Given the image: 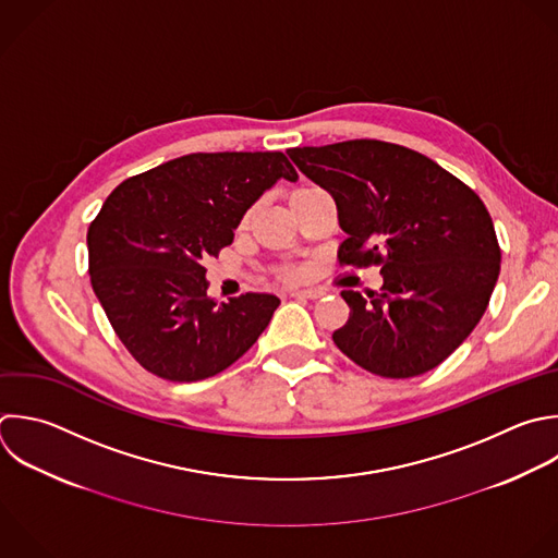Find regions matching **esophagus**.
I'll list each match as a JSON object with an SVG mask.
<instances>
[{
	"label": "esophagus",
	"instance_id": "1",
	"mask_svg": "<svg viewBox=\"0 0 558 558\" xmlns=\"http://www.w3.org/2000/svg\"><path fill=\"white\" fill-rule=\"evenodd\" d=\"M323 292L318 290H292L290 296H299V299H318Z\"/></svg>",
	"mask_w": 558,
	"mask_h": 558
}]
</instances>
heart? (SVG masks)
Returning a JSON list of instances; mask_svg holds the SVG:
<instances>
[{"label": "heart", "mask_w": 558, "mask_h": 558, "mask_svg": "<svg viewBox=\"0 0 558 558\" xmlns=\"http://www.w3.org/2000/svg\"><path fill=\"white\" fill-rule=\"evenodd\" d=\"M314 192H318V187H296V190L290 194V205H294L296 201H301V198H305V196H310V194H314ZM248 218H251V214H246L244 222H248ZM294 275H299V272H296V270H290V272H288V277H294Z\"/></svg>", "instance_id": "heart-1"}]
</instances>
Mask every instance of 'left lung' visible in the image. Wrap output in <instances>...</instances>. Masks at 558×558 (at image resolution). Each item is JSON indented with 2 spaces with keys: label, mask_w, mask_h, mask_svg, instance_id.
Masks as SVG:
<instances>
[{
  "label": "left lung",
  "mask_w": 558,
  "mask_h": 558,
  "mask_svg": "<svg viewBox=\"0 0 558 558\" xmlns=\"http://www.w3.org/2000/svg\"><path fill=\"white\" fill-rule=\"evenodd\" d=\"M336 201L340 264H381L379 292L342 290L336 347L362 368L414 377L449 357L480 323L499 275L493 220L473 190L432 159L377 140L288 150Z\"/></svg>",
  "instance_id": "left-lung-1"
}]
</instances>
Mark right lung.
Wrapping results in <instances>:
<instances>
[{
	"mask_svg": "<svg viewBox=\"0 0 558 558\" xmlns=\"http://www.w3.org/2000/svg\"><path fill=\"white\" fill-rule=\"evenodd\" d=\"M299 174L283 153H194L120 183L87 233L92 286L116 333L150 373L198 381L240 360L279 299L209 294L218 257L255 201Z\"/></svg>",
	"mask_w": 558,
	"mask_h": 558,
	"instance_id": "right-lung-1",
	"label": "right lung"
}]
</instances>
